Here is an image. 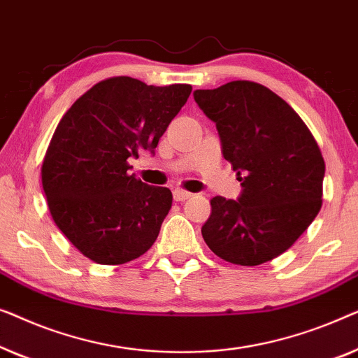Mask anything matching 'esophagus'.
<instances>
[{
	"label": "esophagus",
	"mask_w": 358,
	"mask_h": 358,
	"mask_svg": "<svg viewBox=\"0 0 358 358\" xmlns=\"http://www.w3.org/2000/svg\"><path fill=\"white\" fill-rule=\"evenodd\" d=\"M191 196H193V194L188 193V191H185V189H180V188L173 189V199L175 201H186V199H189Z\"/></svg>",
	"instance_id": "esophagus-1"
}]
</instances>
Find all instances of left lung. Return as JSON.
Masks as SVG:
<instances>
[{
    "label": "left lung",
    "instance_id": "1",
    "mask_svg": "<svg viewBox=\"0 0 358 358\" xmlns=\"http://www.w3.org/2000/svg\"><path fill=\"white\" fill-rule=\"evenodd\" d=\"M193 97L215 123L224 159L241 181L236 201L210 199L204 241L231 264L278 258L321 209L324 160L318 144L295 110L261 84L231 80L194 90Z\"/></svg>",
    "mask_w": 358,
    "mask_h": 358
}]
</instances>
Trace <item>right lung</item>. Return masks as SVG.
Instances as JSON below:
<instances>
[{
	"mask_svg": "<svg viewBox=\"0 0 358 358\" xmlns=\"http://www.w3.org/2000/svg\"><path fill=\"white\" fill-rule=\"evenodd\" d=\"M191 85L105 79L64 113L42 165V185L58 229L99 264H124L157 240L172 191L129 175L128 159L154 154Z\"/></svg>",
	"mask_w": 358,
	"mask_h": 358,
	"instance_id": "right-lung-1",
	"label": "right lung"
}]
</instances>
